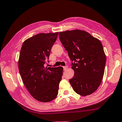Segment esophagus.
Instances as JSON below:
<instances>
[{"mask_svg":"<svg viewBox=\"0 0 122 122\" xmlns=\"http://www.w3.org/2000/svg\"><path fill=\"white\" fill-rule=\"evenodd\" d=\"M68 68V66H65V67H63V70H66L67 69V68Z\"/></svg>","mask_w":122,"mask_h":122,"instance_id":"34e87169","label":"esophagus"}]
</instances>
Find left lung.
<instances>
[{
    "label": "left lung",
    "mask_w": 122,
    "mask_h": 122,
    "mask_svg": "<svg viewBox=\"0 0 122 122\" xmlns=\"http://www.w3.org/2000/svg\"><path fill=\"white\" fill-rule=\"evenodd\" d=\"M59 38L68 52L74 76L69 79L74 91L81 96L91 94L103 78L106 56L98 39L83 30L60 32Z\"/></svg>",
    "instance_id": "obj_1"
}]
</instances>
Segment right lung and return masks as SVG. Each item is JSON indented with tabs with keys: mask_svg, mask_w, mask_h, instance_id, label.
Returning a JSON list of instances; mask_svg holds the SVG:
<instances>
[{
	"mask_svg": "<svg viewBox=\"0 0 122 122\" xmlns=\"http://www.w3.org/2000/svg\"><path fill=\"white\" fill-rule=\"evenodd\" d=\"M58 34L35 35L23 42L20 53L19 69L24 85L35 99L43 102L56 98L63 75L62 67H44Z\"/></svg>",
	"mask_w": 122,
	"mask_h": 122,
	"instance_id": "1",
	"label": "right lung"
}]
</instances>
